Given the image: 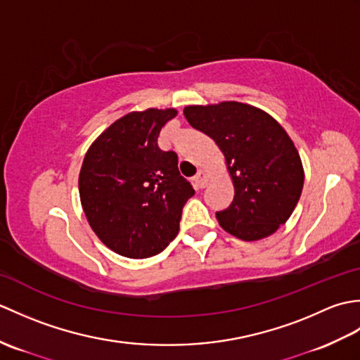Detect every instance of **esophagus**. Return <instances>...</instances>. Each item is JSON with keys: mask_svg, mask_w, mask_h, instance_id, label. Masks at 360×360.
<instances>
[{"mask_svg": "<svg viewBox=\"0 0 360 360\" xmlns=\"http://www.w3.org/2000/svg\"><path fill=\"white\" fill-rule=\"evenodd\" d=\"M193 182H195V186H196L198 188L205 187V184H207V173L200 170V172H198V173L195 174Z\"/></svg>", "mask_w": 360, "mask_h": 360, "instance_id": "34e87169", "label": "esophagus"}]
</instances>
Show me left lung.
I'll return each instance as SVG.
<instances>
[{
	"instance_id": "8db88e82",
	"label": "left lung",
	"mask_w": 360,
	"mask_h": 360,
	"mask_svg": "<svg viewBox=\"0 0 360 360\" xmlns=\"http://www.w3.org/2000/svg\"><path fill=\"white\" fill-rule=\"evenodd\" d=\"M187 122L223 151L233 201L217 212L219 226L255 241L285 224L300 200L303 167L288 133L269 114L240 102L187 106Z\"/></svg>"
}]
</instances>
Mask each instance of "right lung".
I'll return each mask as SVG.
<instances>
[{
  "label": "right lung",
  "instance_id": "obj_1",
  "mask_svg": "<svg viewBox=\"0 0 360 360\" xmlns=\"http://www.w3.org/2000/svg\"><path fill=\"white\" fill-rule=\"evenodd\" d=\"M176 110L129 112L97 137L83 160L79 190L91 229L119 255L148 258L179 232L192 184L178 170V155L158 147Z\"/></svg>",
  "mask_w": 360,
  "mask_h": 360
}]
</instances>
